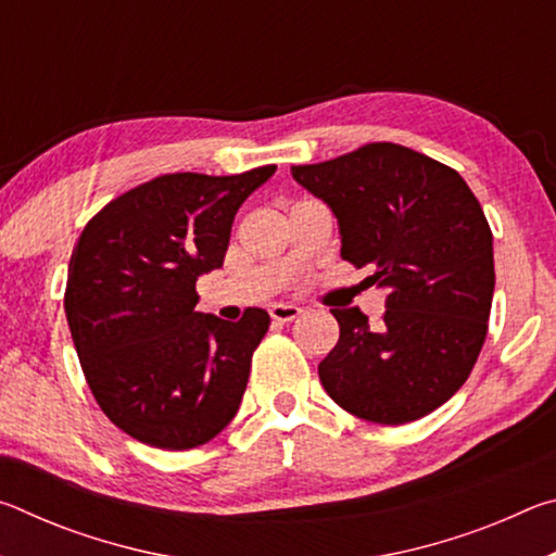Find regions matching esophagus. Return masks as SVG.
Returning a JSON list of instances; mask_svg holds the SVG:
<instances>
[{"mask_svg": "<svg viewBox=\"0 0 556 556\" xmlns=\"http://www.w3.org/2000/svg\"><path fill=\"white\" fill-rule=\"evenodd\" d=\"M301 314V308L299 306H294V304H275L269 308V316H271V321H277V324H289V321H294V318Z\"/></svg>", "mask_w": 556, "mask_h": 556, "instance_id": "esophagus-1", "label": "esophagus"}]
</instances>
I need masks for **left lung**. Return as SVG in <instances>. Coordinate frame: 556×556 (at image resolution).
I'll return each instance as SVG.
<instances>
[{"label": "left lung", "instance_id": "1", "mask_svg": "<svg viewBox=\"0 0 556 556\" xmlns=\"http://www.w3.org/2000/svg\"><path fill=\"white\" fill-rule=\"evenodd\" d=\"M291 176L338 218L341 257L388 289L378 326L331 308L341 336L318 365L336 404L375 425H407L454 397L485 343L495 265L481 203L454 168L372 142Z\"/></svg>", "mask_w": 556, "mask_h": 556}]
</instances>
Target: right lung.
Here are the masks:
<instances>
[{
	"instance_id": "add662e5",
	"label": "right lung",
	"mask_w": 556,
	"mask_h": 556,
	"mask_svg": "<svg viewBox=\"0 0 556 556\" xmlns=\"http://www.w3.org/2000/svg\"><path fill=\"white\" fill-rule=\"evenodd\" d=\"M275 168L156 176L92 215L75 244L63 296L75 351L100 409L131 439L195 448L238 412L269 314H199L195 279L223 267L235 213Z\"/></svg>"
}]
</instances>
